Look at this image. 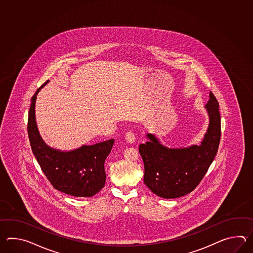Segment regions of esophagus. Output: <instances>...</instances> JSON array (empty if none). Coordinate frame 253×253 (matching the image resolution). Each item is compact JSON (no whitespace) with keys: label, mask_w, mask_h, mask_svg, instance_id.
<instances>
[{"label":"esophagus","mask_w":253,"mask_h":253,"mask_svg":"<svg viewBox=\"0 0 253 253\" xmlns=\"http://www.w3.org/2000/svg\"><path fill=\"white\" fill-rule=\"evenodd\" d=\"M125 139H126V141L127 143H130V144L134 143V140H135L134 133H133V132H131V131L126 132V135H125Z\"/></svg>","instance_id":"34e87169"}]
</instances>
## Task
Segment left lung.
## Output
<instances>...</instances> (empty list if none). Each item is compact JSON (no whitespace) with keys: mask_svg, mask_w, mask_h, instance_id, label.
I'll return each mask as SVG.
<instances>
[{"mask_svg":"<svg viewBox=\"0 0 253 253\" xmlns=\"http://www.w3.org/2000/svg\"><path fill=\"white\" fill-rule=\"evenodd\" d=\"M205 108L210 124L200 145L186 148H168L154 134L139 145L145 166L144 183L154 194L167 199L182 197L193 192L205 177L218 152L220 140L219 103L212 92Z\"/></svg>","mask_w":253,"mask_h":253,"instance_id":"8db88e82","label":"left lung"}]
</instances>
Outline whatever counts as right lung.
Wrapping results in <instances>:
<instances>
[{"instance_id":"right-lung-1","label":"right lung","mask_w":253,"mask_h":253,"mask_svg":"<svg viewBox=\"0 0 253 253\" xmlns=\"http://www.w3.org/2000/svg\"><path fill=\"white\" fill-rule=\"evenodd\" d=\"M39 87L32 97L28 117V134L33 155L43 173L54 188L75 197H91L105 185V160L114 139L95 145H83L70 152H60L46 145L39 134L35 121V101Z\"/></svg>"}]
</instances>
